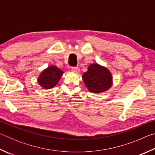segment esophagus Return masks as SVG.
Listing matches in <instances>:
<instances>
[{
  "label": "esophagus",
  "instance_id": "34e87169",
  "mask_svg": "<svg viewBox=\"0 0 155 155\" xmlns=\"http://www.w3.org/2000/svg\"><path fill=\"white\" fill-rule=\"evenodd\" d=\"M71 70H72L73 72H74V73H78L80 69L78 67H72L71 68Z\"/></svg>",
  "mask_w": 155,
  "mask_h": 155
}]
</instances>
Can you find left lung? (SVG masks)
Segmentation results:
<instances>
[{
  "label": "left lung",
  "mask_w": 155,
  "mask_h": 155,
  "mask_svg": "<svg viewBox=\"0 0 155 155\" xmlns=\"http://www.w3.org/2000/svg\"><path fill=\"white\" fill-rule=\"evenodd\" d=\"M83 80L88 90L93 93H101L111 87L112 76L108 69L97 64L89 65L87 71L83 73Z\"/></svg>",
  "instance_id": "8db88e82"
}]
</instances>
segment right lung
<instances>
[{
	"label": "right lung",
	"mask_w": 155,
	"mask_h": 155,
	"mask_svg": "<svg viewBox=\"0 0 155 155\" xmlns=\"http://www.w3.org/2000/svg\"><path fill=\"white\" fill-rule=\"evenodd\" d=\"M64 72L54 65H51L43 70L38 79L39 85L46 90L55 86L62 77Z\"/></svg>",
	"instance_id": "right-lung-1"
}]
</instances>
